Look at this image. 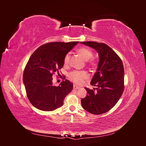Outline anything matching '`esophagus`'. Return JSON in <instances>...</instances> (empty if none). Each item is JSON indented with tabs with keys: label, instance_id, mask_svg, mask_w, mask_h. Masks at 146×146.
Masks as SVG:
<instances>
[{
	"label": "esophagus",
	"instance_id": "1",
	"mask_svg": "<svg viewBox=\"0 0 146 146\" xmlns=\"http://www.w3.org/2000/svg\"><path fill=\"white\" fill-rule=\"evenodd\" d=\"M79 88H80V87H79V86H78L76 85H74V90H78Z\"/></svg>",
	"mask_w": 146,
	"mask_h": 146
}]
</instances>
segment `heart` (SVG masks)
Masks as SVG:
<instances>
[{
    "label": "heart",
    "mask_w": 146,
    "mask_h": 146,
    "mask_svg": "<svg viewBox=\"0 0 146 146\" xmlns=\"http://www.w3.org/2000/svg\"><path fill=\"white\" fill-rule=\"evenodd\" d=\"M78 53L80 54L83 59L85 61L90 60L93 55L92 52L88 48L86 47H82L80 48L77 50ZM70 58V54H67L64 58V66H68L69 64ZM91 64H94V62L92 61H91ZM69 78L74 83L78 84H81L88 77V75L86 72L84 71H74L69 74Z\"/></svg>",
    "instance_id": "heart-1"
}]
</instances>
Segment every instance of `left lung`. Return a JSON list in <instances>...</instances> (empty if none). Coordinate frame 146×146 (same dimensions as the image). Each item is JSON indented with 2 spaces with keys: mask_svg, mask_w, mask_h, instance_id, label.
I'll return each mask as SVG.
<instances>
[{
  "mask_svg": "<svg viewBox=\"0 0 146 146\" xmlns=\"http://www.w3.org/2000/svg\"><path fill=\"white\" fill-rule=\"evenodd\" d=\"M94 48L99 55L97 71L91 85L97 86L96 91L85 88L87 95L81 100L86 111L94 114L108 111L115 105L124 89V69L122 60L111 47L104 43L94 41L80 42Z\"/></svg>",
  "mask_w": 146,
  "mask_h": 146,
  "instance_id": "8db88e82",
  "label": "left lung"
}]
</instances>
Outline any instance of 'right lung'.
I'll use <instances>...</instances> for the list:
<instances>
[{
  "instance_id": "right-lung-1",
  "label": "right lung",
  "mask_w": 146,
  "mask_h": 146,
  "mask_svg": "<svg viewBox=\"0 0 146 146\" xmlns=\"http://www.w3.org/2000/svg\"><path fill=\"white\" fill-rule=\"evenodd\" d=\"M78 41L53 42L44 44L31 55L23 74L27 98L35 108L50 111L62 107L66 96L73 88L72 83L63 81L53 85L52 75L64 66V58Z\"/></svg>"
}]
</instances>
